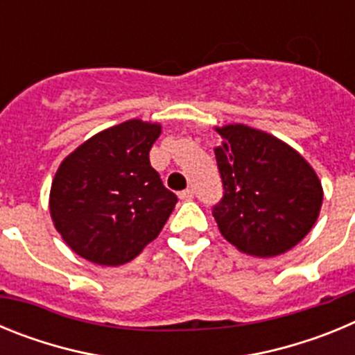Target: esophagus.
<instances>
[{
  "label": "esophagus",
  "instance_id": "esophagus-1",
  "mask_svg": "<svg viewBox=\"0 0 355 355\" xmlns=\"http://www.w3.org/2000/svg\"><path fill=\"white\" fill-rule=\"evenodd\" d=\"M180 199L181 200H192L193 199V190H192V188H187V190L180 192Z\"/></svg>",
  "mask_w": 355,
  "mask_h": 355
}]
</instances>
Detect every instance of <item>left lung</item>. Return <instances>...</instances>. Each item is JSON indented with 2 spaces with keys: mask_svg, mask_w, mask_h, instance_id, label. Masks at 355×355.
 Listing matches in <instances>:
<instances>
[{
  "mask_svg": "<svg viewBox=\"0 0 355 355\" xmlns=\"http://www.w3.org/2000/svg\"><path fill=\"white\" fill-rule=\"evenodd\" d=\"M222 199L211 208L222 236L241 252L270 258L297 245L318 218L322 184L309 163L265 131L218 130Z\"/></svg>",
  "mask_w": 355,
  "mask_h": 355,
  "instance_id": "obj_1",
  "label": "left lung"
}]
</instances>
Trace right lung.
Instances as JSON below:
<instances>
[{
    "label": "right lung",
    "instance_id": "right-lung-1",
    "mask_svg": "<svg viewBox=\"0 0 355 355\" xmlns=\"http://www.w3.org/2000/svg\"><path fill=\"white\" fill-rule=\"evenodd\" d=\"M162 128L139 119L97 133L62 162L49 197L69 247L96 265L131 261L155 240L178 197L150 167Z\"/></svg>",
    "mask_w": 355,
    "mask_h": 355
}]
</instances>
